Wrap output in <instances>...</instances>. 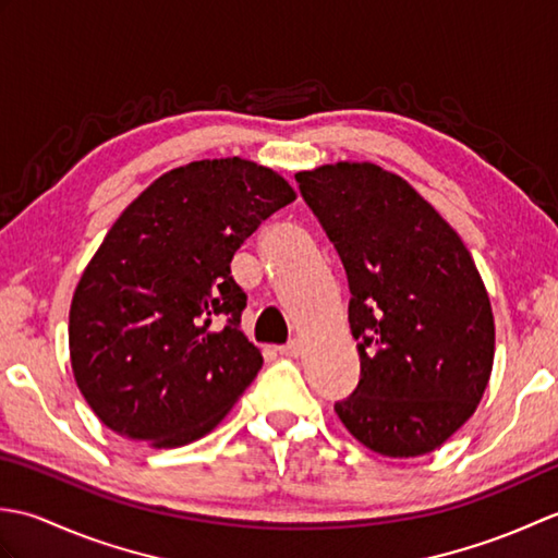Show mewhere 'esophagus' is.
<instances>
[{
	"label": "esophagus",
	"mask_w": 558,
	"mask_h": 558,
	"mask_svg": "<svg viewBox=\"0 0 558 558\" xmlns=\"http://www.w3.org/2000/svg\"><path fill=\"white\" fill-rule=\"evenodd\" d=\"M278 354H282V357H300V354H302V345H300L298 340H292L290 345L278 348Z\"/></svg>",
	"instance_id": "1"
}]
</instances>
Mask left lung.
Here are the masks:
<instances>
[{
  "label": "left lung",
  "instance_id": "obj_1",
  "mask_svg": "<svg viewBox=\"0 0 558 558\" xmlns=\"http://www.w3.org/2000/svg\"><path fill=\"white\" fill-rule=\"evenodd\" d=\"M338 248L362 378L336 402L378 456L444 446L475 414L494 366L487 288L460 234L400 174L340 160L294 174Z\"/></svg>",
  "mask_w": 558,
  "mask_h": 558
}]
</instances>
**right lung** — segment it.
Wrapping results in <instances>:
<instances>
[{"mask_svg": "<svg viewBox=\"0 0 558 558\" xmlns=\"http://www.w3.org/2000/svg\"><path fill=\"white\" fill-rule=\"evenodd\" d=\"M294 198L276 170L216 158L160 174L122 210L69 310L71 372L105 426L177 448L225 420L264 364L230 260Z\"/></svg>", "mask_w": 558, "mask_h": 558, "instance_id": "1", "label": "right lung"}]
</instances>
